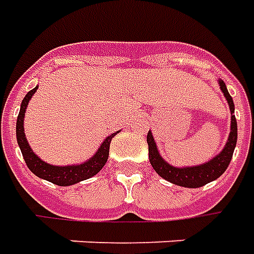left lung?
Returning a JSON list of instances; mask_svg holds the SVG:
<instances>
[{"label": "left lung", "mask_w": 254, "mask_h": 254, "mask_svg": "<svg viewBox=\"0 0 254 254\" xmlns=\"http://www.w3.org/2000/svg\"><path fill=\"white\" fill-rule=\"evenodd\" d=\"M219 85L221 92L224 93L230 111H231V130L230 136L227 140L226 145L223 148V151L217 154L213 159H210L206 164L198 165V166H187V168H176L168 164L164 158L159 155L158 152L155 140L152 137V133L148 132L147 134V143H148V158L151 162L152 168L157 172L159 176L168 180L169 183H173L176 186L187 187V189H198L202 187L207 183L213 182L216 179H219L231 162L234 148L237 145V136H238V127H237V120L234 115V102L232 97L230 96L224 81L219 79Z\"/></svg>", "instance_id": "obj_1"}]
</instances>
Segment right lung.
<instances>
[{
	"mask_svg": "<svg viewBox=\"0 0 254 254\" xmlns=\"http://www.w3.org/2000/svg\"><path fill=\"white\" fill-rule=\"evenodd\" d=\"M38 89V86H35L34 89H31L27 95L24 96L20 106V111L17 115V121H16V139H17V144L20 147V151L23 154V158L26 161V165L28 169L34 173L35 176L41 177L44 180L58 184V186H72L75 183L86 180L89 177L95 176L99 173L102 168L106 165L107 159H109V150L111 139L114 137L117 133L110 134L109 137L103 141L102 145L99 147V150L93 157L88 159L86 162L81 165H70V166H55V165H49L44 162L42 159L37 157L34 151L30 148V144L27 143L26 134H24V113L27 109V104L30 102L31 96L34 95Z\"/></svg>",
	"mask_w": 254,
	"mask_h": 254,
	"instance_id": "obj_1",
	"label": "right lung"
}]
</instances>
